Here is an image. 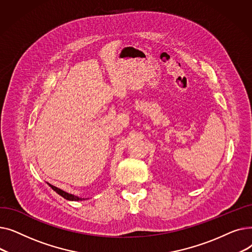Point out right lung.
Returning <instances> with one entry per match:
<instances>
[{
  "mask_svg": "<svg viewBox=\"0 0 252 252\" xmlns=\"http://www.w3.org/2000/svg\"><path fill=\"white\" fill-rule=\"evenodd\" d=\"M49 186H50L53 190H54L56 193H58L60 196H62L63 198H65V199L71 200V201L83 200L82 198H78V197H76V196H74V195H72V194H69V193H67V192H65V191H63V190H61V189H59V188H57V187H55V186H53V185H51V184H49Z\"/></svg>",
  "mask_w": 252,
  "mask_h": 252,
  "instance_id": "1",
  "label": "right lung"
}]
</instances>
